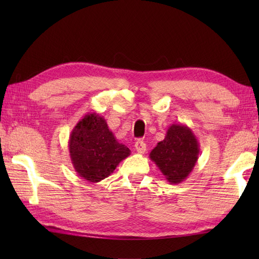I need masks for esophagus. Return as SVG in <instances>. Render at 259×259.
Masks as SVG:
<instances>
[{"label": "esophagus", "instance_id": "esophagus-1", "mask_svg": "<svg viewBox=\"0 0 259 259\" xmlns=\"http://www.w3.org/2000/svg\"><path fill=\"white\" fill-rule=\"evenodd\" d=\"M135 148H136L137 152L140 153V155H142V153L146 152V148H147L146 142L144 140H138L135 144Z\"/></svg>", "mask_w": 259, "mask_h": 259}]
</instances>
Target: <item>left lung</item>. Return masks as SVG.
<instances>
[{
  "mask_svg": "<svg viewBox=\"0 0 259 259\" xmlns=\"http://www.w3.org/2000/svg\"><path fill=\"white\" fill-rule=\"evenodd\" d=\"M199 142L186 124L172 123L166 137L149 153L164 178L170 184H180L194 169L199 157Z\"/></svg>",
  "mask_w": 259,
  "mask_h": 259,
  "instance_id": "8db88e82",
  "label": "left lung"
}]
</instances>
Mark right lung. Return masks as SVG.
Here are the masks:
<instances>
[{"label":"right lung","mask_w":259,"mask_h":259,"mask_svg":"<svg viewBox=\"0 0 259 259\" xmlns=\"http://www.w3.org/2000/svg\"><path fill=\"white\" fill-rule=\"evenodd\" d=\"M69 152L75 172L96 184L109 177L130 155V149L118 142L107 121L96 112L87 113L69 138Z\"/></svg>","instance_id":"add662e5"}]
</instances>
